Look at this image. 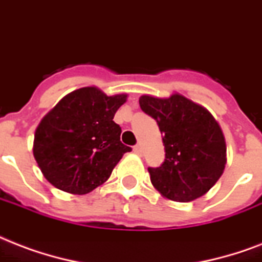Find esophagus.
<instances>
[{"label": "esophagus", "mask_w": 262, "mask_h": 262, "mask_svg": "<svg viewBox=\"0 0 262 262\" xmlns=\"http://www.w3.org/2000/svg\"><path fill=\"white\" fill-rule=\"evenodd\" d=\"M134 151L137 154H142V149H141V146L137 145V146H134Z\"/></svg>", "instance_id": "esophagus-1"}]
</instances>
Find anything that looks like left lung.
I'll use <instances>...</instances> for the list:
<instances>
[{
  "label": "left lung",
  "mask_w": 262,
  "mask_h": 262,
  "mask_svg": "<svg viewBox=\"0 0 262 262\" xmlns=\"http://www.w3.org/2000/svg\"><path fill=\"white\" fill-rule=\"evenodd\" d=\"M139 105L163 134L165 160L160 167L147 168L154 187L178 202L204 195L226 167V141L213 116L179 94L169 98L142 95Z\"/></svg>",
  "instance_id": "obj_1"
}]
</instances>
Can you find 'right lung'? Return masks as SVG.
<instances>
[{"label":"right lung","instance_id":"1","mask_svg":"<svg viewBox=\"0 0 262 262\" xmlns=\"http://www.w3.org/2000/svg\"><path fill=\"white\" fill-rule=\"evenodd\" d=\"M127 95L108 97L95 87L66 95L38 125L34 157L54 187L71 194H87L106 182L123 154L115 113Z\"/></svg>","mask_w":262,"mask_h":262}]
</instances>
